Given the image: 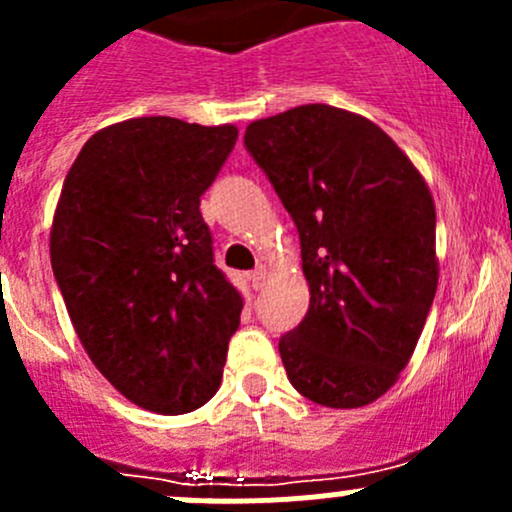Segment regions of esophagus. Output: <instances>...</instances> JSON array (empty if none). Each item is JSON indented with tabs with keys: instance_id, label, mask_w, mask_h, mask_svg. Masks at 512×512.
I'll return each instance as SVG.
<instances>
[{
	"instance_id": "esophagus-1",
	"label": "esophagus",
	"mask_w": 512,
	"mask_h": 512,
	"mask_svg": "<svg viewBox=\"0 0 512 512\" xmlns=\"http://www.w3.org/2000/svg\"><path fill=\"white\" fill-rule=\"evenodd\" d=\"M265 277H267V267H257L255 272H250L252 287H255V289H262V285H265Z\"/></svg>"
}]
</instances>
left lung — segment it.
I'll return each mask as SVG.
<instances>
[{"label": "left lung", "mask_w": 512, "mask_h": 512, "mask_svg": "<svg viewBox=\"0 0 512 512\" xmlns=\"http://www.w3.org/2000/svg\"><path fill=\"white\" fill-rule=\"evenodd\" d=\"M245 146L302 245L309 309L280 339L287 379L329 409L371 404L399 381L436 297L431 190L374 121L327 103L252 121Z\"/></svg>", "instance_id": "left-lung-1"}]
</instances>
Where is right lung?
I'll list each match as a JSON object with an SVG mask.
<instances>
[{
	"label": "right lung",
	"instance_id": "1",
	"mask_svg": "<svg viewBox=\"0 0 512 512\" xmlns=\"http://www.w3.org/2000/svg\"><path fill=\"white\" fill-rule=\"evenodd\" d=\"M237 128L170 116L113 123L66 173L49 232L71 324L118 394L163 416L220 389L242 294L213 265L200 215Z\"/></svg>",
	"mask_w": 512,
	"mask_h": 512
}]
</instances>
